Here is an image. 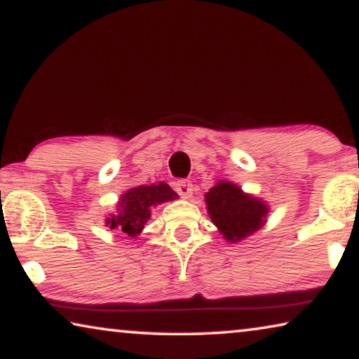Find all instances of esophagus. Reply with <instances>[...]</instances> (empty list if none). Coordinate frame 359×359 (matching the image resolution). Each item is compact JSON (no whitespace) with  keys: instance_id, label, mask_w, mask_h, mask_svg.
<instances>
[{"instance_id":"obj_1","label":"esophagus","mask_w":359,"mask_h":359,"mask_svg":"<svg viewBox=\"0 0 359 359\" xmlns=\"http://www.w3.org/2000/svg\"><path fill=\"white\" fill-rule=\"evenodd\" d=\"M191 187H194L191 185V182L187 179H180L175 182V191H177L180 196H184V198H190L191 196V191H194Z\"/></svg>"}]
</instances>
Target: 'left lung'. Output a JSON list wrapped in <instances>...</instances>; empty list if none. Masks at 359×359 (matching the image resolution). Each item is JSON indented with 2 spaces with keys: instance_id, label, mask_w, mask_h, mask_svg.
Instances as JSON below:
<instances>
[{
  "instance_id": "1",
  "label": "left lung",
  "mask_w": 359,
  "mask_h": 359,
  "mask_svg": "<svg viewBox=\"0 0 359 359\" xmlns=\"http://www.w3.org/2000/svg\"><path fill=\"white\" fill-rule=\"evenodd\" d=\"M208 213L228 241H241L264 224L269 208L264 201L242 194L231 182H219L205 195Z\"/></svg>"
}]
</instances>
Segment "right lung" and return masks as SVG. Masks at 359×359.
I'll return each instance as SVG.
<instances>
[{
	"instance_id": "right-lung-1",
	"label": "right lung",
	"mask_w": 359,
	"mask_h": 359,
	"mask_svg": "<svg viewBox=\"0 0 359 359\" xmlns=\"http://www.w3.org/2000/svg\"><path fill=\"white\" fill-rule=\"evenodd\" d=\"M177 198V194L168 184L140 185L120 196L115 215L107 218L110 229H120L128 236L140 234L151 216L154 205Z\"/></svg>"
}]
</instances>
